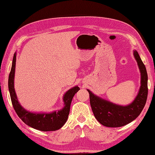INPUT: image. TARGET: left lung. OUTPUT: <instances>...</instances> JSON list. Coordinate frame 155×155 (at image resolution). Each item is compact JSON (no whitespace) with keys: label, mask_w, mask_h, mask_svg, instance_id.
<instances>
[{"label":"left lung","mask_w":155,"mask_h":155,"mask_svg":"<svg viewBox=\"0 0 155 155\" xmlns=\"http://www.w3.org/2000/svg\"><path fill=\"white\" fill-rule=\"evenodd\" d=\"M133 54L140 72V87L137 97L130 104L126 106L114 104L97 96L87 89L94 117L105 127H120L131 123L139 117L146 104L148 95L147 72L136 50L133 51Z\"/></svg>","instance_id":"1"}]
</instances>
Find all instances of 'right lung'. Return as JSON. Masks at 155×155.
I'll return each instance as SVG.
<instances>
[{
    "label": "right lung",
    "mask_w": 155,
    "mask_h": 155,
    "mask_svg": "<svg viewBox=\"0 0 155 155\" xmlns=\"http://www.w3.org/2000/svg\"><path fill=\"white\" fill-rule=\"evenodd\" d=\"M16 52L13 57L11 71L8 77V90L12 104L19 118L28 126L41 131H54L60 129L67 120L71 104L74 95L80 90L75 86L66 92L63 96L64 107L52 113H32L27 110L19 103L15 90V73Z\"/></svg>",
    "instance_id": "1"
}]
</instances>
